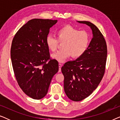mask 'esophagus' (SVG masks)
Masks as SVG:
<instances>
[{
  "instance_id": "esophagus-1",
  "label": "esophagus",
  "mask_w": 120,
  "mask_h": 120,
  "mask_svg": "<svg viewBox=\"0 0 120 120\" xmlns=\"http://www.w3.org/2000/svg\"><path fill=\"white\" fill-rule=\"evenodd\" d=\"M59 72H60L61 71V67H62V65H63V64H62V63H59Z\"/></svg>"
}]
</instances>
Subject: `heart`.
<instances>
[{"mask_svg":"<svg viewBox=\"0 0 120 120\" xmlns=\"http://www.w3.org/2000/svg\"><path fill=\"white\" fill-rule=\"evenodd\" d=\"M57 38L49 35L46 39L49 49L52 52L57 50L59 42L63 49L52 54V57L58 62H64L72 56L73 58L81 57L87 49L90 36L85 30H79L71 26H66L57 32Z\"/></svg>","mask_w":120,"mask_h":120,"instance_id":"heart-1","label":"heart"}]
</instances>
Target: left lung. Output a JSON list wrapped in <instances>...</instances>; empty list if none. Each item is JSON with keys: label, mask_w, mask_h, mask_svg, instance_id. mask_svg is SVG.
I'll return each mask as SVG.
<instances>
[{"label": "left lung", "mask_w": 120, "mask_h": 120, "mask_svg": "<svg viewBox=\"0 0 120 120\" xmlns=\"http://www.w3.org/2000/svg\"><path fill=\"white\" fill-rule=\"evenodd\" d=\"M78 22L90 27L93 38L81 57L66 62L61 68L65 94L75 101L85 99L96 89L104 75L107 57L105 40L99 29L88 21Z\"/></svg>", "instance_id": "obj_1"}]
</instances>
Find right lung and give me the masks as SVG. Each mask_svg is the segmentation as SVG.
Here are the masks:
<instances>
[{"label":"right lung","mask_w":120,"mask_h":120,"mask_svg":"<svg viewBox=\"0 0 120 120\" xmlns=\"http://www.w3.org/2000/svg\"><path fill=\"white\" fill-rule=\"evenodd\" d=\"M57 20L34 19L17 31L13 38L11 58L19 86L28 96L40 99L46 95L57 60L50 58L46 39Z\"/></svg>","instance_id":"1"}]
</instances>
